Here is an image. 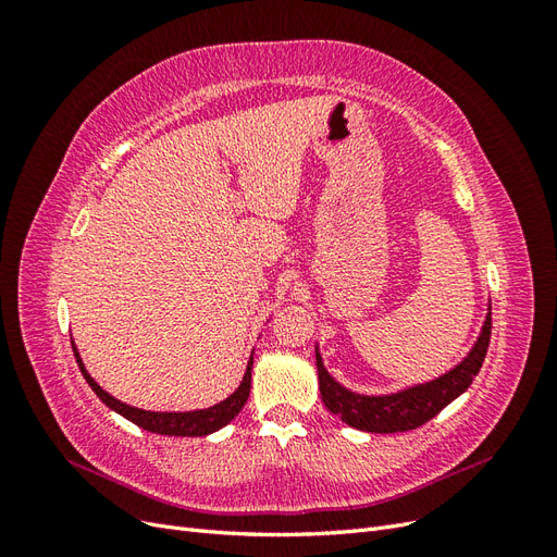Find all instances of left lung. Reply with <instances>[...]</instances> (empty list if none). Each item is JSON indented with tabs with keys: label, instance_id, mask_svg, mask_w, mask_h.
Instances as JSON below:
<instances>
[{
	"label": "left lung",
	"instance_id": "8db88e82",
	"mask_svg": "<svg viewBox=\"0 0 557 557\" xmlns=\"http://www.w3.org/2000/svg\"><path fill=\"white\" fill-rule=\"evenodd\" d=\"M491 330L493 318L491 311L485 315V323L476 344L471 346L467 358L455 364L450 372L442 374L440 379L418 383L404 391L391 395H360L352 393L342 383H336L320 358V350L315 346V367H318V385L320 397H323L325 407L339 416L346 425L362 430V432H376V434H391V432H407L425 425L430 418H434L444 407L460 397L471 381L476 379L479 369L485 360L487 344H491Z\"/></svg>",
	"mask_w": 557,
	"mask_h": 557
}]
</instances>
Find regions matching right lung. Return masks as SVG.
Listing matches in <instances>:
<instances>
[{
	"label": "right lung",
	"mask_w": 557,
	"mask_h": 557,
	"mask_svg": "<svg viewBox=\"0 0 557 557\" xmlns=\"http://www.w3.org/2000/svg\"><path fill=\"white\" fill-rule=\"evenodd\" d=\"M74 348V356L78 362V369L83 379L88 381V385L95 391V395L102 399L109 409H113L115 413H121L123 418H127L129 423L139 425L141 430L148 432H156V434H164V436H207L211 432H218L221 428H225L230 420L237 416L244 404L248 399L250 393V369H252V356L246 364V374L239 383L237 391H234L227 399L213 404L209 409H195V411H146V409H137V407H129V404L115 399L113 395H109L107 391H102V385H99L90 374L86 364H83L81 356H78V348L72 342Z\"/></svg>",
	"instance_id": "obj_1"
}]
</instances>
